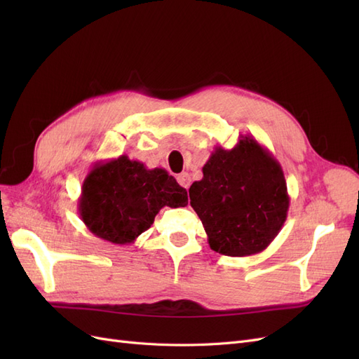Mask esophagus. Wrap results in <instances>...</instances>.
<instances>
[{
    "label": "esophagus",
    "instance_id": "esophagus-1",
    "mask_svg": "<svg viewBox=\"0 0 359 359\" xmlns=\"http://www.w3.org/2000/svg\"><path fill=\"white\" fill-rule=\"evenodd\" d=\"M177 181L180 182V186L184 187V189H189L190 187V182H191V178L187 172H182L180 173V175L177 177Z\"/></svg>",
    "mask_w": 359,
    "mask_h": 359
}]
</instances>
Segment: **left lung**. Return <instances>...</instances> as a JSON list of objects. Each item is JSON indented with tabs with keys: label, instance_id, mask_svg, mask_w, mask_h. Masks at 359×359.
Wrapping results in <instances>:
<instances>
[{
	"label": "left lung",
	"instance_id": "1",
	"mask_svg": "<svg viewBox=\"0 0 359 359\" xmlns=\"http://www.w3.org/2000/svg\"><path fill=\"white\" fill-rule=\"evenodd\" d=\"M203 178L189 190L214 252L250 256L264 252L283 227L289 194L283 169L253 136L232 149L215 147Z\"/></svg>",
	"mask_w": 359,
	"mask_h": 359
}]
</instances>
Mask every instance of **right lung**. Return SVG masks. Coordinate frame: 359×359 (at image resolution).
I'll list each match as a JSON object with an SVG mask.
<instances>
[{
    "label": "right lung",
    "mask_w": 359,
    "mask_h": 359,
    "mask_svg": "<svg viewBox=\"0 0 359 359\" xmlns=\"http://www.w3.org/2000/svg\"><path fill=\"white\" fill-rule=\"evenodd\" d=\"M189 203L187 191L165 169H147L127 156L95 163L83 180L79 215L97 238L128 245L149 229L163 206Z\"/></svg>",
    "instance_id": "obj_1"
}]
</instances>
